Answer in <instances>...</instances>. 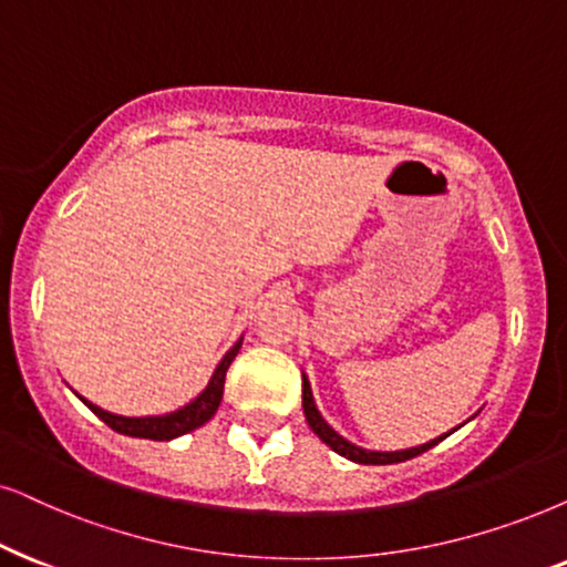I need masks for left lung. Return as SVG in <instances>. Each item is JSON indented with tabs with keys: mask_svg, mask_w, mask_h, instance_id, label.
I'll use <instances>...</instances> for the list:
<instances>
[{
	"mask_svg": "<svg viewBox=\"0 0 567 567\" xmlns=\"http://www.w3.org/2000/svg\"><path fill=\"white\" fill-rule=\"evenodd\" d=\"M303 413H306V421L308 426H311V432L319 436L321 442L329 444V447L334 450L337 455L348 457V461L353 463H363V465H390V463H403V461H411V457L426 453L429 447H434L436 442H442L444 436L440 440H432L426 444H421V447H411V450H400V453H374V450H363V447H355V444H350L348 440H342L340 434L334 432L332 426L327 424L324 419H321V413L317 411V403H313V395H311V384H308V379L303 377Z\"/></svg>",
	"mask_w": 567,
	"mask_h": 567,
	"instance_id": "obj_1",
	"label": "left lung"
}]
</instances>
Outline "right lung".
Wrapping results in <instances>:
<instances>
[{
	"label": "right lung",
	"instance_id": "1",
	"mask_svg": "<svg viewBox=\"0 0 567 567\" xmlns=\"http://www.w3.org/2000/svg\"><path fill=\"white\" fill-rule=\"evenodd\" d=\"M240 346L243 342L238 340L230 350H227V355L219 361V367H217V371H214L212 382L206 384V390L200 392L196 400H190L188 405H183L181 411H172L167 415H146V419H127V415H114L110 411H104V408L89 403L85 398H81V400L91 408L93 413L99 415V419L104 421L106 426L114 429V432L127 434V436H138V440H156V442L175 440V436L188 434V432H193V429L204 426L206 421L217 413L221 395H225L227 369H230L235 355H238Z\"/></svg>",
	"mask_w": 567,
	"mask_h": 567
}]
</instances>
